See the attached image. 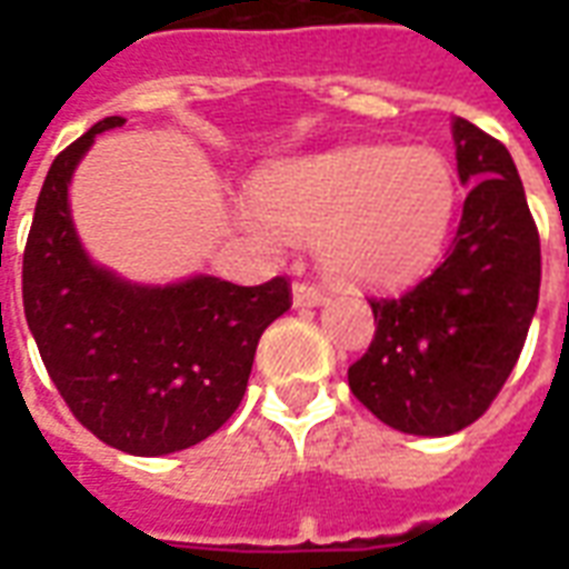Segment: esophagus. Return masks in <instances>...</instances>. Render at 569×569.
I'll use <instances>...</instances> for the list:
<instances>
[{
  "label": "esophagus",
  "mask_w": 569,
  "mask_h": 569,
  "mask_svg": "<svg viewBox=\"0 0 569 569\" xmlns=\"http://www.w3.org/2000/svg\"><path fill=\"white\" fill-rule=\"evenodd\" d=\"M321 303H328V295L321 292L319 286H310V283L292 286V307L307 310V307H321Z\"/></svg>",
  "instance_id": "esophagus-1"
}]
</instances>
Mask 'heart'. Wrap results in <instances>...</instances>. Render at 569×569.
Listing matches in <instances>:
<instances>
[{
  "label": "heart",
  "instance_id": "obj_1",
  "mask_svg": "<svg viewBox=\"0 0 569 569\" xmlns=\"http://www.w3.org/2000/svg\"><path fill=\"white\" fill-rule=\"evenodd\" d=\"M455 206L458 180L440 150L357 144L266 171L239 221L271 250L316 239L337 280L389 289L440 259Z\"/></svg>",
  "mask_w": 569,
  "mask_h": 569
}]
</instances>
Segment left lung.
Here are the masks:
<instances>
[{
    "label": "left lung",
    "mask_w": 569,
    "mask_h": 569,
    "mask_svg": "<svg viewBox=\"0 0 569 569\" xmlns=\"http://www.w3.org/2000/svg\"><path fill=\"white\" fill-rule=\"evenodd\" d=\"M451 141L472 186L458 236L431 277L372 301V346L348 369L380 422L413 437H449L485 413L538 310L540 239L511 153L463 118L451 120Z\"/></svg>",
    "instance_id": "obj_1"
}]
</instances>
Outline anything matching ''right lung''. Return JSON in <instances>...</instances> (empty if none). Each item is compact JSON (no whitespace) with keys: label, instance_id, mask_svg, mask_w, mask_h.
Masks as SVG:
<instances>
[{"label":"right lung","instance_id":"obj_1","mask_svg":"<svg viewBox=\"0 0 569 569\" xmlns=\"http://www.w3.org/2000/svg\"><path fill=\"white\" fill-rule=\"evenodd\" d=\"M123 123L102 118L56 156L22 253V307L76 419L114 449L159 458L230 419L262 330L289 310V283L236 286L212 274L136 283L91 259L70 182L93 138Z\"/></svg>","mask_w":569,"mask_h":569}]
</instances>
